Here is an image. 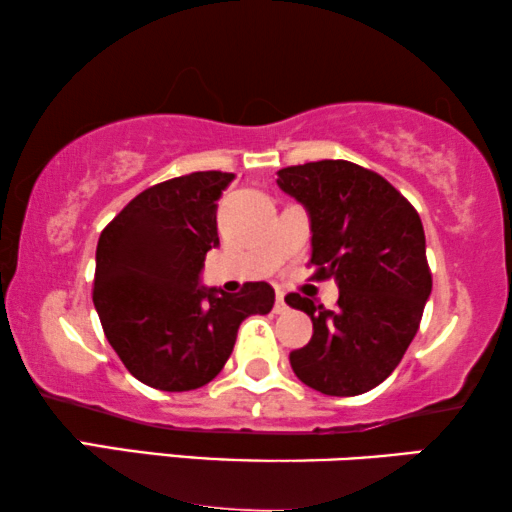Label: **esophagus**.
Masks as SVG:
<instances>
[{
	"label": "esophagus",
	"instance_id": "34e87169",
	"mask_svg": "<svg viewBox=\"0 0 512 512\" xmlns=\"http://www.w3.org/2000/svg\"><path fill=\"white\" fill-rule=\"evenodd\" d=\"M286 310H289V305H286L284 291H277V300H275V312H277V314H284Z\"/></svg>",
	"mask_w": 512,
	"mask_h": 512
}]
</instances>
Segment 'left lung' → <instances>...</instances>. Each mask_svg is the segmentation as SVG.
Listing matches in <instances>:
<instances>
[{"instance_id":"obj_1","label":"left lung","mask_w":512,"mask_h":512,"mask_svg":"<svg viewBox=\"0 0 512 512\" xmlns=\"http://www.w3.org/2000/svg\"><path fill=\"white\" fill-rule=\"evenodd\" d=\"M277 186L310 214L314 279H335V310L289 293L312 319V338L293 349L296 377L326 396L375 389L415 338L431 270L417 209L387 179L349 160L284 167Z\"/></svg>"}]
</instances>
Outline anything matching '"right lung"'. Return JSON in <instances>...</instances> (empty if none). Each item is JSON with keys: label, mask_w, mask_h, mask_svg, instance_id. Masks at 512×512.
<instances>
[{"label": "right lung", "mask_w": 512, "mask_h": 512, "mask_svg": "<svg viewBox=\"0 0 512 512\" xmlns=\"http://www.w3.org/2000/svg\"><path fill=\"white\" fill-rule=\"evenodd\" d=\"M235 174L193 172L146 188L102 230L93 303L104 335L132 377L160 391L212 382L249 314H268L275 289L247 282L240 293L200 284L219 247L216 200Z\"/></svg>", "instance_id": "add662e5"}]
</instances>
